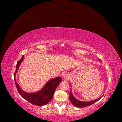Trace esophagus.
Returning a JSON list of instances; mask_svg holds the SVG:
<instances>
[{
  "instance_id": "obj_1",
  "label": "esophagus",
  "mask_w": 122,
  "mask_h": 122,
  "mask_svg": "<svg viewBox=\"0 0 122 122\" xmlns=\"http://www.w3.org/2000/svg\"><path fill=\"white\" fill-rule=\"evenodd\" d=\"M62 78L63 79L67 80L69 79V75L68 73H64L62 76Z\"/></svg>"
}]
</instances>
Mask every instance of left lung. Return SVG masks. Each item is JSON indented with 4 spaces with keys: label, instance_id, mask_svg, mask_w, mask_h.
Masks as SVG:
<instances>
[{
    "label": "left lung",
    "instance_id": "left-lung-1",
    "mask_svg": "<svg viewBox=\"0 0 122 122\" xmlns=\"http://www.w3.org/2000/svg\"><path fill=\"white\" fill-rule=\"evenodd\" d=\"M103 97V96L101 97H100L98 99H97L96 100H94L93 101H91L89 102H85V101H81L78 100V99H77L76 98H75L72 92L71 91V89H70V101L71 102V103H72V104L73 105H74L75 106L77 107H79V108H83V107H87L90 106L92 104H93V103H95L96 102H97V101H98L102 97Z\"/></svg>",
    "mask_w": 122,
    "mask_h": 122
}]
</instances>
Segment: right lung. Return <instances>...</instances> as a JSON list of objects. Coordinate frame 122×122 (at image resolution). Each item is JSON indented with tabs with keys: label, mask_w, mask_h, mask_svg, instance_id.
<instances>
[{
	"label": "right lung",
	"mask_w": 122,
	"mask_h": 122,
	"mask_svg": "<svg viewBox=\"0 0 122 122\" xmlns=\"http://www.w3.org/2000/svg\"><path fill=\"white\" fill-rule=\"evenodd\" d=\"M24 56L23 55L20 60L18 61L16 65V72L14 74V80L17 90L21 97L29 102L35 105L42 106L48 104L52 99L54 92L57 86L61 82V77H58L50 79L45 86L39 91L35 93H29L23 91L16 81V74L18 72L20 65L24 60Z\"/></svg>",
	"instance_id": "1"
}]
</instances>
